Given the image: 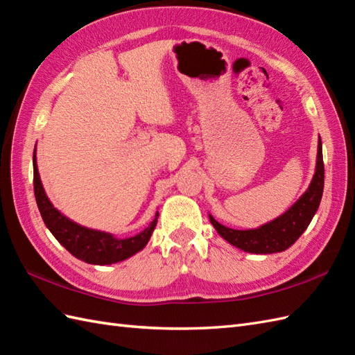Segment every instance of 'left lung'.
<instances>
[{"mask_svg": "<svg viewBox=\"0 0 355 355\" xmlns=\"http://www.w3.org/2000/svg\"><path fill=\"white\" fill-rule=\"evenodd\" d=\"M324 192V160H322V144L321 138L318 141V157L316 171L311 186L306 193L289 208L286 213L270 223L262 225L258 230L239 231L231 230L220 225L214 217L210 216V222L222 237L249 253H276L284 252L298 240L311 223L318 207H320Z\"/></svg>", "mask_w": 355, "mask_h": 355, "instance_id": "left-lung-1", "label": "left lung"}]
</instances>
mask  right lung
Returning <instances> with one entry per match:
<instances>
[{
    "label": "right lung",
    "instance_id": "1",
    "mask_svg": "<svg viewBox=\"0 0 355 355\" xmlns=\"http://www.w3.org/2000/svg\"><path fill=\"white\" fill-rule=\"evenodd\" d=\"M33 165L34 195L42 214V219L52 232L53 237H55L71 255L80 261L88 262V264L106 266L114 264V262H120L135 255L136 252L144 249L145 244L148 243L151 234L157 225V213L147 230H144L141 234L135 235V237L124 240H118L112 237L111 234L84 228V226L69 220L66 216H62L57 208H53V205L51 204L46 193H44L39 177L37 163H35V153L33 156Z\"/></svg>",
    "mask_w": 355,
    "mask_h": 355
}]
</instances>
